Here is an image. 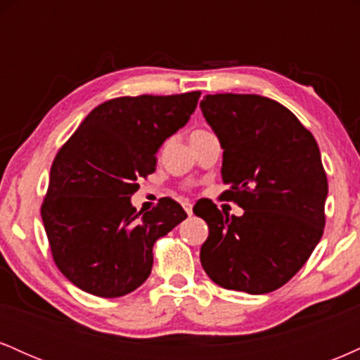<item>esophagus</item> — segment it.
<instances>
[{"mask_svg": "<svg viewBox=\"0 0 360 360\" xmlns=\"http://www.w3.org/2000/svg\"><path fill=\"white\" fill-rule=\"evenodd\" d=\"M183 208L186 210V213L188 214H193V205L189 203V201H183Z\"/></svg>", "mask_w": 360, "mask_h": 360, "instance_id": "esophagus-1", "label": "esophagus"}]
</instances>
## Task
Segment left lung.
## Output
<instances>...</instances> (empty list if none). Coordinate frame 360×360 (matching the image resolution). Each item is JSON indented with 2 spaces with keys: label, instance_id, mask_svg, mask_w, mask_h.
I'll list each match as a JSON object with an SVG mask.
<instances>
[{
  "label": "left lung",
  "instance_id": "1",
  "mask_svg": "<svg viewBox=\"0 0 360 360\" xmlns=\"http://www.w3.org/2000/svg\"><path fill=\"white\" fill-rule=\"evenodd\" d=\"M203 117L223 148V193L243 210L221 214L212 201L201 266L218 286L266 295L304 266L325 226L328 183L320 148L300 120L259 94H208Z\"/></svg>",
  "mask_w": 360,
  "mask_h": 360
}]
</instances>
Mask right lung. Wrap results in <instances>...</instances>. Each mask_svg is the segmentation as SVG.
Segmentation results:
<instances>
[{
    "label": "right lung",
    "instance_id": "add662e5",
    "mask_svg": "<svg viewBox=\"0 0 360 360\" xmlns=\"http://www.w3.org/2000/svg\"><path fill=\"white\" fill-rule=\"evenodd\" d=\"M200 91L117 98L96 106L53 160L42 221L53 260L74 286L101 298L135 291L150 276L154 243L188 218L171 198L137 212L139 177L188 123Z\"/></svg>",
    "mask_w": 360,
    "mask_h": 360
}]
</instances>
